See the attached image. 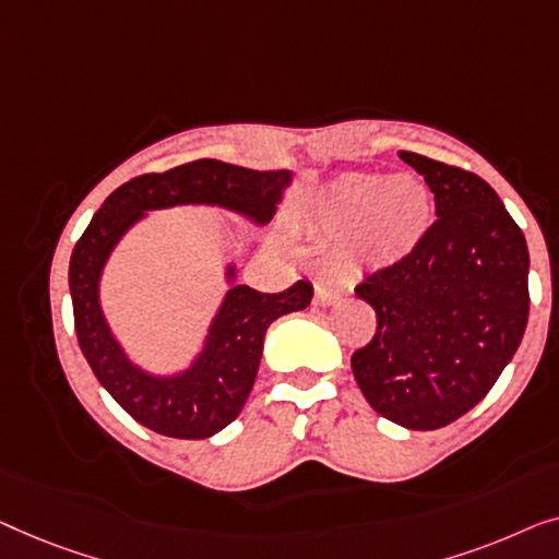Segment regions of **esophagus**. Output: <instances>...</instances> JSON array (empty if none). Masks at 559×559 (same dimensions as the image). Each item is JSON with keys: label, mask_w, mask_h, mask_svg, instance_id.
<instances>
[{"label": "esophagus", "mask_w": 559, "mask_h": 559, "mask_svg": "<svg viewBox=\"0 0 559 559\" xmlns=\"http://www.w3.org/2000/svg\"><path fill=\"white\" fill-rule=\"evenodd\" d=\"M340 296H342V290L334 281L321 278V281H317V286H313V304L317 306H332L340 301Z\"/></svg>", "instance_id": "1"}]
</instances>
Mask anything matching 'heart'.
Listing matches in <instances>:
<instances>
[{"instance_id":"obj_1","label":"heart","mask_w":559,"mask_h":559,"mask_svg":"<svg viewBox=\"0 0 559 559\" xmlns=\"http://www.w3.org/2000/svg\"><path fill=\"white\" fill-rule=\"evenodd\" d=\"M430 217L433 200L426 185L372 171L334 179L319 204L321 227L334 238L349 235V250L367 265H392L411 255L428 233Z\"/></svg>"}]
</instances>
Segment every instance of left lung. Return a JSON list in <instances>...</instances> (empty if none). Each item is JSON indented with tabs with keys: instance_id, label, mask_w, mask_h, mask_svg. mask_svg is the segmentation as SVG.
I'll use <instances>...</instances> for the list:
<instances>
[{
	"instance_id": "left-lung-1",
	"label": "left lung",
	"mask_w": 559,
	"mask_h": 559,
	"mask_svg": "<svg viewBox=\"0 0 559 559\" xmlns=\"http://www.w3.org/2000/svg\"><path fill=\"white\" fill-rule=\"evenodd\" d=\"M400 159L426 179L438 219L411 255L355 288L377 329L352 372L382 418L436 430L481 403L512 361L530 319V250L474 171L415 152Z\"/></svg>"
}]
</instances>
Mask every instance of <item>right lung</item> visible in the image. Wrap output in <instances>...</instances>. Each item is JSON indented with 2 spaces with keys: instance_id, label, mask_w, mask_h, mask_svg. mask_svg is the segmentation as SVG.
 Masks as SVG:
<instances>
[{
  "instance_id": "right-lung-1",
  "label": "right lung",
  "mask_w": 559,
  "mask_h": 559,
  "mask_svg": "<svg viewBox=\"0 0 559 559\" xmlns=\"http://www.w3.org/2000/svg\"><path fill=\"white\" fill-rule=\"evenodd\" d=\"M288 182V171H255L217 159H198L162 175L152 171L108 194L75 242L68 281L78 344L116 403L154 433L202 440L230 426L253 390L269 326L283 313L306 309L313 288L306 281L281 294L233 286L194 365L182 374L154 377L131 365L100 313L98 281L108 253L146 210L175 204H219L269 223ZM233 273L227 271V278Z\"/></svg>"
}]
</instances>
